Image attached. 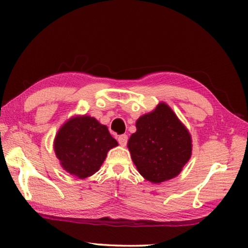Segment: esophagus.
I'll use <instances>...</instances> for the list:
<instances>
[{"instance_id":"34e87169","label":"esophagus","mask_w":248,"mask_h":248,"mask_svg":"<svg viewBox=\"0 0 248 248\" xmlns=\"http://www.w3.org/2000/svg\"><path fill=\"white\" fill-rule=\"evenodd\" d=\"M118 142H119V144L123 145V146H124L125 144H127V142H128V136H127V134H123V136H119Z\"/></svg>"}]
</instances>
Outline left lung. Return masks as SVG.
Returning <instances> with one entry per match:
<instances>
[{
	"label": "left lung",
	"mask_w": 248,
	"mask_h": 248,
	"mask_svg": "<svg viewBox=\"0 0 248 248\" xmlns=\"http://www.w3.org/2000/svg\"><path fill=\"white\" fill-rule=\"evenodd\" d=\"M128 149L139 173L153 184L171 179L191 156V136L175 112L159 103L152 112L141 116Z\"/></svg>",
	"instance_id": "8db88e82"
}]
</instances>
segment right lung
Listing matches in <instances>:
<instances>
[{
    "label": "right lung",
    "mask_w": 248,
    "mask_h": 248,
    "mask_svg": "<svg viewBox=\"0 0 248 248\" xmlns=\"http://www.w3.org/2000/svg\"><path fill=\"white\" fill-rule=\"evenodd\" d=\"M118 145L108 128L90 116H77L59 129L53 142L61 166L71 175L86 178L95 174L110 149Z\"/></svg>",
    "instance_id": "right-lung-1"
}]
</instances>
